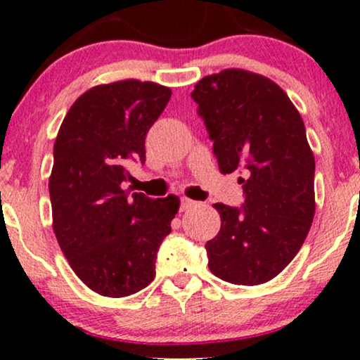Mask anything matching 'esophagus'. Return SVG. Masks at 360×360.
<instances>
[{"instance_id": "obj_1", "label": "esophagus", "mask_w": 360, "mask_h": 360, "mask_svg": "<svg viewBox=\"0 0 360 360\" xmlns=\"http://www.w3.org/2000/svg\"><path fill=\"white\" fill-rule=\"evenodd\" d=\"M194 205V201L193 200H189V198H181V210H188V208H191V206Z\"/></svg>"}]
</instances>
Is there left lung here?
<instances>
[{
  "mask_svg": "<svg viewBox=\"0 0 360 360\" xmlns=\"http://www.w3.org/2000/svg\"><path fill=\"white\" fill-rule=\"evenodd\" d=\"M221 174L238 171L245 203L213 205L221 229L206 243L208 267L226 283L255 286L298 254L315 217V157L288 94L243 69L205 76L193 91Z\"/></svg>",
  "mask_w": 360,
  "mask_h": 360,
  "instance_id": "left-lung-1",
  "label": "left lung"
}]
</instances>
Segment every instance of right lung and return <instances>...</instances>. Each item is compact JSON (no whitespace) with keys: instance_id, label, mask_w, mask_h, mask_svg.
Segmentation results:
<instances>
[{"instance_id":"add662e5","label":"right lung","mask_w":360,"mask_h":360,"mask_svg":"<svg viewBox=\"0 0 360 360\" xmlns=\"http://www.w3.org/2000/svg\"><path fill=\"white\" fill-rule=\"evenodd\" d=\"M171 93L139 79L94 86L74 101L53 143V233L77 278L101 296L123 298L154 281L179 210L174 194L152 200L122 188L128 164L146 162V135Z\"/></svg>"}]
</instances>
